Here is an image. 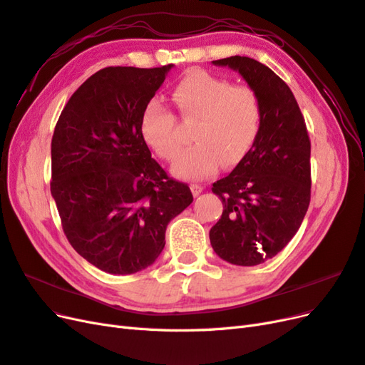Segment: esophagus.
I'll list each match as a JSON object with an SVG mask.
<instances>
[{
    "instance_id": "34e87169",
    "label": "esophagus",
    "mask_w": 365,
    "mask_h": 365,
    "mask_svg": "<svg viewBox=\"0 0 365 365\" xmlns=\"http://www.w3.org/2000/svg\"><path fill=\"white\" fill-rule=\"evenodd\" d=\"M190 189H192V193H193L195 196H197V195H201V193H202L204 187H202L201 184H192V185H190Z\"/></svg>"
}]
</instances>
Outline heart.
Returning <instances> with one entry per match:
<instances>
[{
  "instance_id": "1",
  "label": "heart",
  "mask_w": 365,
  "mask_h": 365,
  "mask_svg": "<svg viewBox=\"0 0 365 365\" xmlns=\"http://www.w3.org/2000/svg\"><path fill=\"white\" fill-rule=\"evenodd\" d=\"M173 101L185 125H193L196 143L175 161L172 172L185 180L213 175L220 164L235 165L247 155L262 125V102L250 85L196 70L176 83ZM141 134L148 145L165 161L181 150L178 118L169 106L153 98L141 117Z\"/></svg>"
}]
</instances>
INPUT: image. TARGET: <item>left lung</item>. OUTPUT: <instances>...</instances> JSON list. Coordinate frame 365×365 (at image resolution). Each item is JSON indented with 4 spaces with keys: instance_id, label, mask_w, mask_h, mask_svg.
<instances>
[{
    "instance_id": "left-lung-1",
    "label": "left lung",
    "mask_w": 365,
    "mask_h": 365,
    "mask_svg": "<svg viewBox=\"0 0 365 365\" xmlns=\"http://www.w3.org/2000/svg\"><path fill=\"white\" fill-rule=\"evenodd\" d=\"M240 73L262 102L259 135L247 155L212 192L224 212L210 230L215 252L254 267L280 252L300 228L311 202V140L289 86L247 56L213 61Z\"/></svg>"
}]
</instances>
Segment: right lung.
<instances>
[{
	"label": "right lung",
	"mask_w": 365,
	"mask_h": 365,
	"mask_svg": "<svg viewBox=\"0 0 365 365\" xmlns=\"http://www.w3.org/2000/svg\"><path fill=\"white\" fill-rule=\"evenodd\" d=\"M172 65L106 67L62 109L51 138L50 190L71 247L96 268L134 274L157 260L190 187L152 158L141 117Z\"/></svg>",
	"instance_id": "right-lung-1"
}]
</instances>
